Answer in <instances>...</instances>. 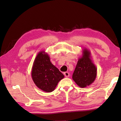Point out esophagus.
Returning <instances> with one entry per match:
<instances>
[{
    "mask_svg": "<svg viewBox=\"0 0 121 121\" xmlns=\"http://www.w3.org/2000/svg\"><path fill=\"white\" fill-rule=\"evenodd\" d=\"M64 74L66 77H68L69 76V73L67 72H65L64 73Z\"/></svg>",
    "mask_w": 121,
    "mask_h": 121,
    "instance_id": "1",
    "label": "esophagus"
}]
</instances>
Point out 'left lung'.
I'll return each instance as SVG.
<instances>
[{"mask_svg":"<svg viewBox=\"0 0 121 121\" xmlns=\"http://www.w3.org/2000/svg\"><path fill=\"white\" fill-rule=\"evenodd\" d=\"M96 74L97 68L91 60V53L85 48L82 50V55L77 61L72 79L78 86L84 88L95 81Z\"/></svg>","mask_w":121,"mask_h":121,"instance_id":"left-lung-1","label":"left lung"}]
</instances>
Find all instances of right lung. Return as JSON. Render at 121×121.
<instances>
[{
	"label": "right lung",
	"mask_w": 121,
	"mask_h": 121,
	"mask_svg": "<svg viewBox=\"0 0 121 121\" xmlns=\"http://www.w3.org/2000/svg\"><path fill=\"white\" fill-rule=\"evenodd\" d=\"M48 54L44 51L39 52L35 58L31 71L35 84L46 92L53 91L58 83L64 77L57 67L52 64Z\"/></svg>",
	"instance_id": "1"
}]
</instances>
